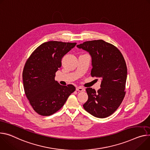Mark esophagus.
<instances>
[{
  "mask_svg": "<svg viewBox=\"0 0 150 150\" xmlns=\"http://www.w3.org/2000/svg\"><path fill=\"white\" fill-rule=\"evenodd\" d=\"M76 90L78 91H85V89L84 88L81 87H78L76 88Z\"/></svg>",
  "mask_w": 150,
  "mask_h": 150,
  "instance_id": "1",
  "label": "esophagus"
}]
</instances>
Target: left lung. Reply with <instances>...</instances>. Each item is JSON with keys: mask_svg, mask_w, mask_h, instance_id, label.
Returning a JSON list of instances; mask_svg holds the SVG:
<instances>
[{"mask_svg": "<svg viewBox=\"0 0 150 150\" xmlns=\"http://www.w3.org/2000/svg\"><path fill=\"white\" fill-rule=\"evenodd\" d=\"M88 51L92 58L91 76L102 79L100 88L96 92L87 88L88 100L84 110L98 118L112 115L121 105L126 94L127 66L120 51L103 40L86 41L77 45Z\"/></svg>", "mask_w": 150, "mask_h": 150, "instance_id": "1", "label": "left lung"}]
</instances>
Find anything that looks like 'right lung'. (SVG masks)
Here are the masks:
<instances>
[{"instance_id": "1", "label": "right lung", "mask_w": 150, "mask_h": 150, "mask_svg": "<svg viewBox=\"0 0 150 150\" xmlns=\"http://www.w3.org/2000/svg\"><path fill=\"white\" fill-rule=\"evenodd\" d=\"M76 43L48 41L37 47L26 60L23 81L24 93L35 112L48 116L62 108L75 90L72 84L62 86L54 79L62 59Z\"/></svg>"}]
</instances>
